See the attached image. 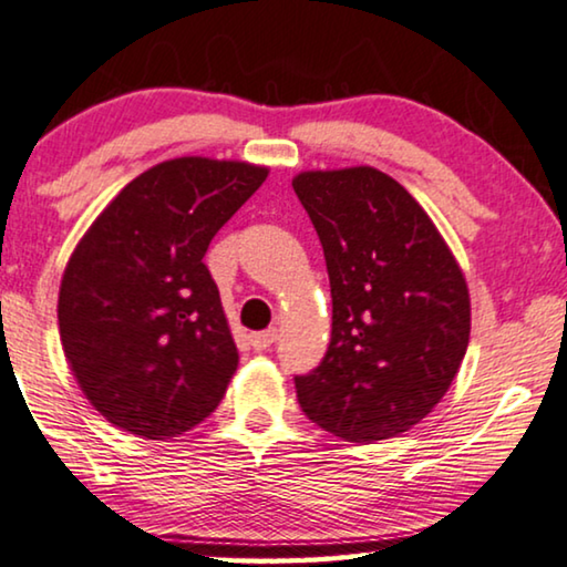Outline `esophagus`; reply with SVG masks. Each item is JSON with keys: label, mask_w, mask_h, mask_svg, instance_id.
Returning a JSON list of instances; mask_svg holds the SVG:
<instances>
[{"label": "esophagus", "mask_w": 567, "mask_h": 567, "mask_svg": "<svg viewBox=\"0 0 567 567\" xmlns=\"http://www.w3.org/2000/svg\"><path fill=\"white\" fill-rule=\"evenodd\" d=\"M275 339H277V329H267V331H257V333H251L249 337V344L257 349V352H261V349H267V347H272L275 344Z\"/></svg>", "instance_id": "34e87169"}]
</instances>
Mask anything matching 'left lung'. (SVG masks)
Here are the masks:
<instances>
[{"label": "left lung", "mask_w": 567, "mask_h": 567, "mask_svg": "<svg viewBox=\"0 0 567 567\" xmlns=\"http://www.w3.org/2000/svg\"><path fill=\"white\" fill-rule=\"evenodd\" d=\"M292 189L321 238L331 341L295 378L300 409L347 442L416 426L450 390L470 341V295L432 218L372 166L302 172Z\"/></svg>", "instance_id": "1"}]
</instances>
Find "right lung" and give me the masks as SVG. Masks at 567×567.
<instances>
[{"mask_svg": "<svg viewBox=\"0 0 567 567\" xmlns=\"http://www.w3.org/2000/svg\"><path fill=\"white\" fill-rule=\"evenodd\" d=\"M267 174L203 156L156 164L71 254L59 292L63 354L110 424L169 440L218 409L238 352L203 257Z\"/></svg>", "mask_w": 567, "mask_h": 567, "instance_id": "right-lung-1", "label": "right lung"}]
</instances>
